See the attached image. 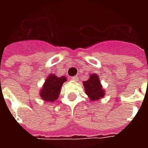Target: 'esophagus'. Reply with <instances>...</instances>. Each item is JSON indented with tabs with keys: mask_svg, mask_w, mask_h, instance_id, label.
<instances>
[{
	"mask_svg": "<svg viewBox=\"0 0 148 148\" xmlns=\"http://www.w3.org/2000/svg\"><path fill=\"white\" fill-rule=\"evenodd\" d=\"M71 79L74 81H77V76H74V77H71Z\"/></svg>",
	"mask_w": 148,
	"mask_h": 148,
	"instance_id": "obj_1",
	"label": "esophagus"
}]
</instances>
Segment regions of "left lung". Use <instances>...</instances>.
I'll use <instances>...</instances> for the list:
<instances>
[{
  "mask_svg": "<svg viewBox=\"0 0 148 148\" xmlns=\"http://www.w3.org/2000/svg\"><path fill=\"white\" fill-rule=\"evenodd\" d=\"M83 85L85 92L91 101L101 99L106 95L105 90L99 80V76L97 74H90V78L86 82H83Z\"/></svg>",
  "mask_w": 148,
  "mask_h": 148,
  "instance_id": "1",
  "label": "left lung"
}]
</instances>
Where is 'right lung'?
Here are the masks:
<instances>
[{"label": "right lung", "mask_w": 148, "mask_h": 148, "mask_svg": "<svg viewBox=\"0 0 148 148\" xmlns=\"http://www.w3.org/2000/svg\"><path fill=\"white\" fill-rule=\"evenodd\" d=\"M66 81L65 76L58 77L55 74H50L40 90V97L47 102H54L58 98L62 84Z\"/></svg>", "instance_id": "add662e5"}]
</instances>
